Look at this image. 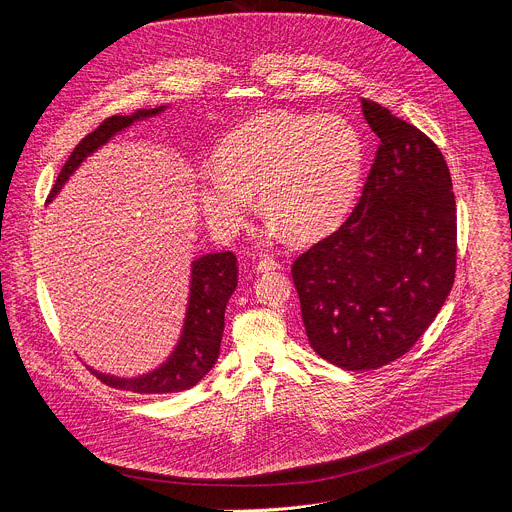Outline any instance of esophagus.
Returning <instances> with one entry per match:
<instances>
[{
    "instance_id": "34e87169",
    "label": "esophagus",
    "mask_w": 512,
    "mask_h": 512,
    "mask_svg": "<svg viewBox=\"0 0 512 512\" xmlns=\"http://www.w3.org/2000/svg\"><path fill=\"white\" fill-rule=\"evenodd\" d=\"M255 269H257V273L275 271V269H279V261H275V259H271V257H263V259L255 265Z\"/></svg>"
}]
</instances>
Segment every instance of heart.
<instances>
[{"mask_svg": "<svg viewBox=\"0 0 512 512\" xmlns=\"http://www.w3.org/2000/svg\"><path fill=\"white\" fill-rule=\"evenodd\" d=\"M364 141L340 115L261 113L218 145L216 166L198 176V200L210 229L235 235L259 192L269 235L316 239L332 231L358 196Z\"/></svg>", "mask_w": 512, "mask_h": 512, "instance_id": "1", "label": "heart"}]
</instances>
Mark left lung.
<instances>
[{"label":"left lung","mask_w":512,"mask_h":512,"mask_svg":"<svg viewBox=\"0 0 512 512\" xmlns=\"http://www.w3.org/2000/svg\"><path fill=\"white\" fill-rule=\"evenodd\" d=\"M360 103L381 139L362 196L291 267L310 346L344 371L403 356L456 275V200L440 148L379 103Z\"/></svg>","instance_id":"8db88e82"}]
</instances>
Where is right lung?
<instances>
[{"instance_id": "obj_1", "label": "right lung", "mask_w": 512, "mask_h": 512, "mask_svg": "<svg viewBox=\"0 0 512 512\" xmlns=\"http://www.w3.org/2000/svg\"><path fill=\"white\" fill-rule=\"evenodd\" d=\"M168 107L137 109L131 115H115L105 119L93 133H89L70 154L62 166L56 184L48 196V202L56 198L66 180L79 170V166L93 156L115 135L125 131L137 121H145L164 113ZM237 257L231 251L208 253L192 261L190 269V294L186 304L184 326L178 344L158 369L139 377H115L107 373H95L105 385L133 391L141 395H162L178 393L194 387L212 367L221 352V340L225 330V310L229 298L237 289Z\"/></svg>"}]
</instances>
